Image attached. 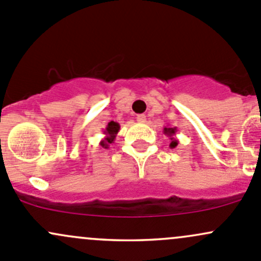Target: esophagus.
I'll return each mask as SVG.
<instances>
[{"instance_id": "1", "label": "esophagus", "mask_w": 261, "mask_h": 261, "mask_svg": "<svg viewBox=\"0 0 261 261\" xmlns=\"http://www.w3.org/2000/svg\"><path fill=\"white\" fill-rule=\"evenodd\" d=\"M137 120H138L139 123H145L147 122V118H145L144 114H138V116H137Z\"/></svg>"}]
</instances>
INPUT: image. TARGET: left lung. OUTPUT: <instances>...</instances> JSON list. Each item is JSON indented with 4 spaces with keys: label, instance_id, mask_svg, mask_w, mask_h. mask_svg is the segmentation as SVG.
Segmentation results:
<instances>
[{
    "label": "left lung",
    "instance_id": "obj_1",
    "mask_svg": "<svg viewBox=\"0 0 261 261\" xmlns=\"http://www.w3.org/2000/svg\"><path fill=\"white\" fill-rule=\"evenodd\" d=\"M163 132H164V134L165 136H168L169 137V139H170V144H169V147L172 148V149H174V148L176 147V145H178V139L175 138V133H176V128L174 127V128H168V127H165L164 129H163Z\"/></svg>",
    "mask_w": 261,
    "mask_h": 261
}]
</instances>
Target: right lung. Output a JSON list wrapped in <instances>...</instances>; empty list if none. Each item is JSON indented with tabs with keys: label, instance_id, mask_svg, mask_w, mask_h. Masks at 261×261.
Wrapping results in <instances>:
<instances>
[{
	"label": "right lung",
	"instance_id": "right-lung-1",
	"mask_svg": "<svg viewBox=\"0 0 261 261\" xmlns=\"http://www.w3.org/2000/svg\"><path fill=\"white\" fill-rule=\"evenodd\" d=\"M119 128H120L119 123L111 120V122L107 124V127H106V129L103 130V133H105L106 137L99 142V144L102 145L103 148H109V144L113 143L114 139H116V136L118 134Z\"/></svg>",
	"mask_w": 261,
	"mask_h": 261
}]
</instances>
